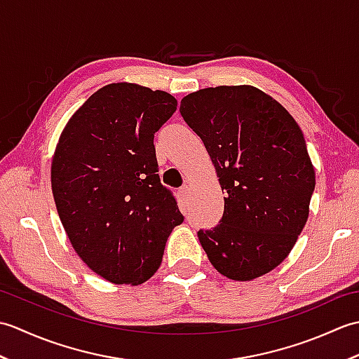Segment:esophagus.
Segmentation results:
<instances>
[{"mask_svg":"<svg viewBox=\"0 0 359 359\" xmlns=\"http://www.w3.org/2000/svg\"><path fill=\"white\" fill-rule=\"evenodd\" d=\"M179 194L182 196V199H187V197L189 196V187L188 185H182L179 188Z\"/></svg>","mask_w":359,"mask_h":359,"instance_id":"obj_1","label":"esophagus"}]
</instances>
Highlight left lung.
<instances>
[{
  "label": "left lung",
  "instance_id": "1",
  "mask_svg": "<svg viewBox=\"0 0 359 359\" xmlns=\"http://www.w3.org/2000/svg\"><path fill=\"white\" fill-rule=\"evenodd\" d=\"M180 114L216 166L225 207L197 236L212 266L234 280L271 271L292 251L309 217L315 170L301 128L253 86L201 89Z\"/></svg>",
  "mask_w": 359,
  "mask_h": 359
}]
</instances>
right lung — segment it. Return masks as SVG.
I'll return each instance as SVG.
<instances>
[{
	"instance_id": "add662e5",
	"label": "right lung",
	"mask_w": 359,
	"mask_h": 359,
	"mask_svg": "<svg viewBox=\"0 0 359 359\" xmlns=\"http://www.w3.org/2000/svg\"><path fill=\"white\" fill-rule=\"evenodd\" d=\"M175 108L165 90L112 83L83 103L58 140L50 179L60 220L81 261L114 284L148 280L184 222L154 147Z\"/></svg>"
}]
</instances>
